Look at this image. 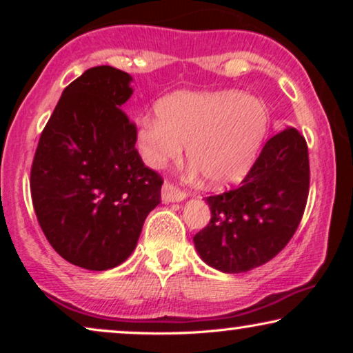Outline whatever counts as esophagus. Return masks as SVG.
<instances>
[{"mask_svg":"<svg viewBox=\"0 0 353 353\" xmlns=\"http://www.w3.org/2000/svg\"><path fill=\"white\" fill-rule=\"evenodd\" d=\"M186 197V192L181 191L180 188H176L172 183L165 181L162 186V201L163 202H180Z\"/></svg>","mask_w":353,"mask_h":353,"instance_id":"34e87169","label":"esophagus"}]
</instances>
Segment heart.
I'll list each match as a JSON object with an SVG mask.
<instances>
[{
	"mask_svg": "<svg viewBox=\"0 0 353 353\" xmlns=\"http://www.w3.org/2000/svg\"><path fill=\"white\" fill-rule=\"evenodd\" d=\"M156 110L159 119H143L137 128L144 163L162 168L188 144V161L210 186L230 185L248 173L270 122L263 101L239 91L175 93Z\"/></svg>",
	"mask_w": 353,
	"mask_h": 353,
	"instance_id": "obj_1",
	"label": "heart"
}]
</instances>
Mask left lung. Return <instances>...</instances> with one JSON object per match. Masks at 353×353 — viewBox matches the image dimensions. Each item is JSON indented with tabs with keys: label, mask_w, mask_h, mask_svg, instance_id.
<instances>
[{
	"label": "left lung",
	"mask_w": 353,
	"mask_h": 353,
	"mask_svg": "<svg viewBox=\"0 0 353 353\" xmlns=\"http://www.w3.org/2000/svg\"><path fill=\"white\" fill-rule=\"evenodd\" d=\"M310 165L296 128L274 134L241 185L205 197L210 221L194 236L197 254L223 273H244L286 248L305 210Z\"/></svg>",
	"instance_id": "1"
}]
</instances>
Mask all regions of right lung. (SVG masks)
<instances>
[{"label": "right lung", "mask_w": 353, "mask_h": 353, "mask_svg": "<svg viewBox=\"0 0 353 353\" xmlns=\"http://www.w3.org/2000/svg\"><path fill=\"white\" fill-rule=\"evenodd\" d=\"M132 77L91 67L62 91L30 172L32 202L52 249L77 267L103 272L137 248L161 202L162 176L144 165L137 125L122 105Z\"/></svg>", "instance_id": "1"}]
</instances>
